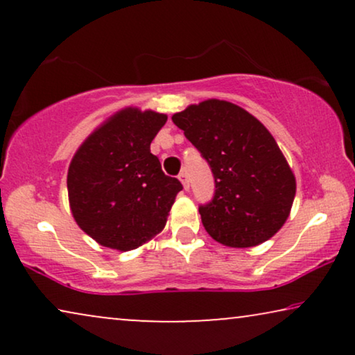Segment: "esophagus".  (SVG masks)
Masks as SVG:
<instances>
[{"label": "esophagus", "instance_id": "esophagus-1", "mask_svg": "<svg viewBox=\"0 0 355 355\" xmlns=\"http://www.w3.org/2000/svg\"><path fill=\"white\" fill-rule=\"evenodd\" d=\"M179 181L182 182V186H184V189H189V176H187V173H181L179 174Z\"/></svg>", "mask_w": 355, "mask_h": 355}]
</instances>
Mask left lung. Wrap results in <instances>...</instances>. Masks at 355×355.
I'll return each mask as SVG.
<instances>
[{
    "mask_svg": "<svg viewBox=\"0 0 355 355\" xmlns=\"http://www.w3.org/2000/svg\"><path fill=\"white\" fill-rule=\"evenodd\" d=\"M173 123L215 178L213 198L198 207L208 234L237 249L275 236L289 216L295 178L268 129L223 100L191 105L174 114Z\"/></svg>",
    "mask_w": 355,
    "mask_h": 355,
    "instance_id": "left-lung-1",
    "label": "left lung"
}]
</instances>
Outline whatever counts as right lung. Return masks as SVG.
<instances>
[{
    "mask_svg": "<svg viewBox=\"0 0 355 355\" xmlns=\"http://www.w3.org/2000/svg\"><path fill=\"white\" fill-rule=\"evenodd\" d=\"M166 114L125 108L77 150L67 171L72 216L98 244L132 250L166 225L182 184L162 171L150 144Z\"/></svg>",
    "mask_w": 355,
    "mask_h": 355,
    "instance_id": "add662e5",
    "label": "right lung"
}]
</instances>
